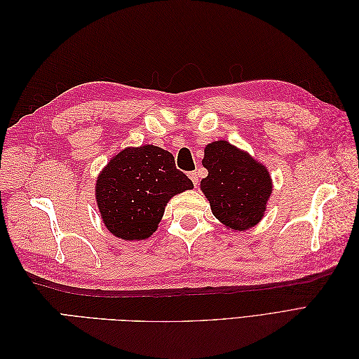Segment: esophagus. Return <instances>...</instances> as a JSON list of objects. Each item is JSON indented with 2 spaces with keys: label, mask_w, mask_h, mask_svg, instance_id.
I'll use <instances>...</instances> for the list:
<instances>
[{
  "label": "esophagus",
  "mask_w": 359,
  "mask_h": 359,
  "mask_svg": "<svg viewBox=\"0 0 359 359\" xmlns=\"http://www.w3.org/2000/svg\"><path fill=\"white\" fill-rule=\"evenodd\" d=\"M189 177H190V180L193 181L194 186L198 187V184H199V173H198V172H189Z\"/></svg>",
  "instance_id": "34e87169"
}]
</instances>
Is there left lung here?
Masks as SVG:
<instances>
[{
    "label": "left lung",
    "instance_id": "8db88e82",
    "mask_svg": "<svg viewBox=\"0 0 359 359\" xmlns=\"http://www.w3.org/2000/svg\"><path fill=\"white\" fill-rule=\"evenodd\" d=\"M202 165L208 177L201 189L217 219L233 231L259 223L273 191L266 168L226 140L206 145Z\"/></svg>",
    "mask_w": 359,
    "mask_h": 359
}]
</instances>
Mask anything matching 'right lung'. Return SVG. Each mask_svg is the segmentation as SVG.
I'll list each match as a JSON object with an SVG mask.
<instances>
[{
	"instance_id": "1",
	"label": "right lung",
	"mask_w": 359,
	"mask_h": 359,
	"mask_svg": "<svg viewBox=\"0 0 359 359\" xmlns=\"http://www.w3.org/2000/svg\"><path fill=\"white\" fill-rule=\"evenodd\" d=\"M193 189L169 151L154 145L126 148L102 170L95 199L104 226L126 241L151 236L168 201Z\"/></svg>"
}]
</instances>
